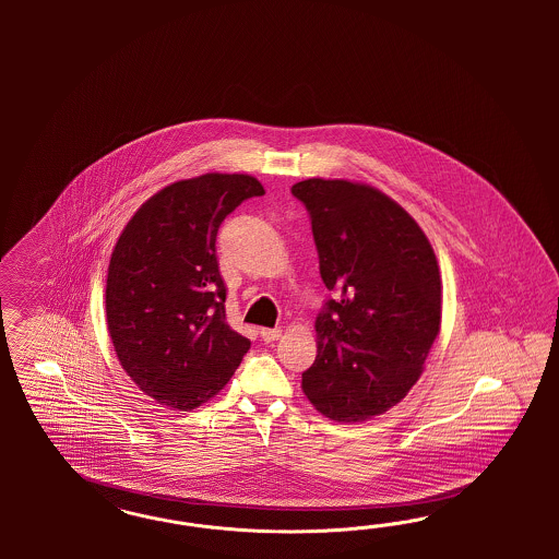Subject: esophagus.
<instances>
[{
    "label": "esophagus",
    "instance_id": "34e87169",
    "mask_svg": "<svg viewBox=\"0 0 559 559\" xmlns=\"http://www.w3.org/2000/svg\"><path fill=\"white\" fill-rule=\"evenodd\" d=\"M260 336H262L264 342H274V340H278L283 336V332H281L278 328H274V330H272V328H262V330H260Z\"/></svg>",
    "mask_w": 559,
    "mask_h": 559
}]
</instances>
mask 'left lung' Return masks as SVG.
<instances>
[{"mask_svg": "<svg viewBox=\"0 0 559 559\" xmlns=\"http://www.w3.org/2000/svg\"><path fill=\"white\" fill-rule=\"evenodd\" d=\"M305 204L332 299L316 318L318 356L301 390L325 418L365 423L416 385L440 332L435 250L404 206L381 190L309 178Z\"/></svg>", "mask_w": 559, "mask_h": 559, "instance_id": "left-lung-1", "label": "left lung"}]
</instances>
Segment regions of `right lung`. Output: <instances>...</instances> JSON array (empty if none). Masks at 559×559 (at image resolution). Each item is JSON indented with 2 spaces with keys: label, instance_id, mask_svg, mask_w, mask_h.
I'll list each match as a JSON object with an SVG mask.
<instances>
[{
  "label": "right lung",
  "instance_id": "right-lung-1",
  "mask_svg": "<svg viewBox=\"0 0 559 559\" xmlns=\"http://www.w3.org/2000/svg\"><path fill=\"white\" fill-rule=\"evenodd\" d=\"M264 187L211 171L155 192L124 225L106 278V323L120 367L157 404L190 412L215 397L250 340L225 320L215 255L221 221Z\"/></svg>",
  "mask_w": 559,
  "mask_h": 559
}]
</instances>
